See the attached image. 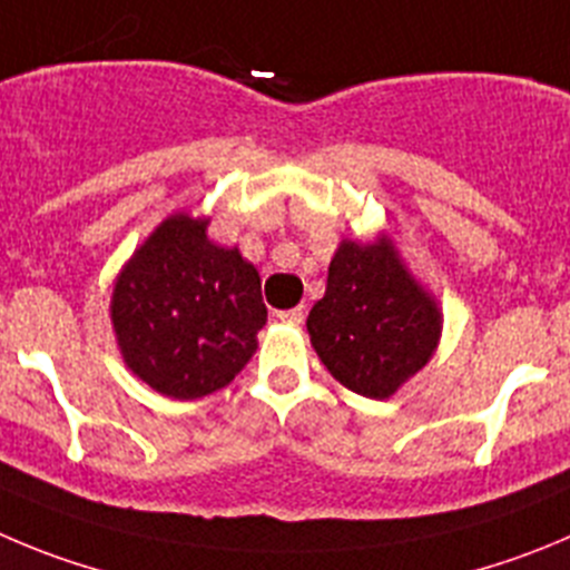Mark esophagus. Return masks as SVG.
<instances>
[{
    "label": "esophagus",
    "instance_id": "esophagus-1",
    "mask_svg": "<svg viewBox=\"0 0 570 570\" xmlns=\"http://www.w3.org/2000/svg\"><path fill=\"white\" fill-rule=\"evenodd\" d=\"M278 317L284 323H292V326H301L303 321H306V312H303V306H295V309H286V312H278Z\"/></svg>",
    "mask_w": 570,
    "mask_h": 570
}]
</instances>
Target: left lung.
Wrapping results in <instances>:
<instances>
[{"label": "left lung", "mask_w": 570, "mask_h": 570, "mask_svg": "<svg viewBox=\"0 0 570 570\" xmlns=\"http://www.w3.org/2000/svg\"><path fill=\"white\" fill-rule=\"evenodd\" d=\"M435 297L413 278L387 233L343 238L328 264L326 295L312 306L309 340L328 374L348 391L391 399L439 348Z\"/></svg>", "instance_id": "8db88e82"}]
</instances>
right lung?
Wrapping results in <instances>:
<instances>
[{"label":"right lung","mask_w":570,"mask_h":570,"mask_svg":"<svg viewBox=\"0 0 570 570\" xmlns=\"http://www.w3.org/2000/svg\"><path fill=\"white\" fill-rule=\"evenodd\" d=\"M207 216L179 210L154 227L111 286L109 317L126 368L171 399L236 380L267 323L258 269L207 238Z\"/></svg>","instance_id":"right-lung-1"}]
</instances>
